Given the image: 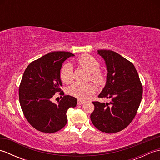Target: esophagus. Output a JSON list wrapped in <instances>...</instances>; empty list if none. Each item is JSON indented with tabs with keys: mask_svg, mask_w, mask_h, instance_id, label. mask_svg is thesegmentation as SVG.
<instances>
[{
	"mask_svg": "<svg viewBox=\"0 0 160 160\" xmlns=\"http://www.w3.org/2000/svg\"><path fill=\"white\" fill-rule=\"evenodd\" d=\"M84 103V102L83 100H78L77 101V104L78 105H81V104H83Z\"/></svg>",
	"mask_w": 160,
	"mask_h": 160,
	"instance_id": "esophagus-1",
	"label": "esophagus"
}]
</instances>
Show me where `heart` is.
Wrapping results in <instances>:
<instances>
[{
  "mask_svg": "<svg viewBox=\"0 0 160 160\" xmlns=\"http://www.w3.org/2000/svg\"><path fill=\"white\" fill-rule=\"evenodd\" d=\"M78 63L84 69L89 72L88 80H91L98 85H102L105 82L106 77L102 71L99 68L100 64L96 58L89 54H83L78 58ZM60 79L63 82L70 84L73 80V73L72 66L70 64H66L62 67L60 72ZM95 91V87L92 84L75 83L69 88V93L71 96L81 100L89 99L91 94Z\"/></svg>",
  "mask_w": 160,
  "mask_h": 160,
  "instance_id": "heart-1",
  "label": "heart"
}]
</instances>
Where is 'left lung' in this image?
<instances>
[{"label":"left lung","instance_id":"left-lung-1","mask_svg":"<svg viewBox=\"0 0 160 160\" xmlns=\"http://www.w3.org/2000/svg\"><path fill=\"white\" fill-rule=\"evenodd\" d=\"M107 67V82L99 98H110L109 103L93 102V124L106 133H115L133 120L142 100L143 88L133 64L111 50H98Z\"/></svg>","mask_w":160,"mask_h":160}]
</instances>
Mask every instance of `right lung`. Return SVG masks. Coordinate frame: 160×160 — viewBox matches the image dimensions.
<instances>
[{
  "label": "right lung",
  "mask_w": 160,
  "mask_h": 160,
  "mask_svg": "<svg viewBox=\"0 0 160 160\" xmlns=\"http://www.w3.org/2000/svg\"><path fill=\"white\" fill-rule=\"evenodd\" d=\"M67 52H53L33 61L26 68L19 86V101L23 114L40 132L53 133L67 123V111L77 104L76 98L65 95L58 104L51 102L61 92L60 72L62 63L73 56Z\"/></svg>",
  "instance_id": "right-lung-1"
}]
</instances>
